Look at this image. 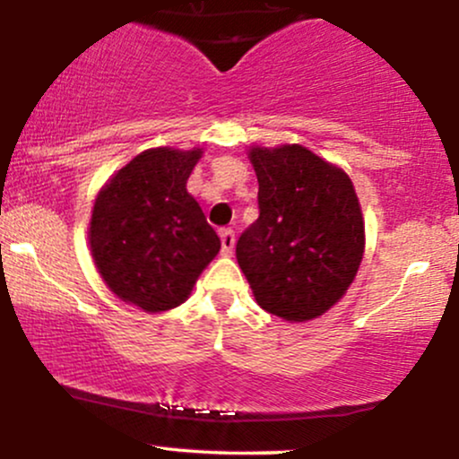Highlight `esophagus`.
Segmentation results:
<instances>
[{
  "label": "esophagus",
  "instance_id": "34e87169",
  "mask_svg": "<svg viewBox=\"0 0 459 459\" xmlns=\"http://www.w3.org/2000/svg\"><path fill=\"white\" fill-rule=\"evenodd\" d=\"M220 241H222V255L229 256L235 247V230L233 229H220Z\"/></svg>",
  "mask_w": 459,
  "mask_h": 459
}]
</instances>
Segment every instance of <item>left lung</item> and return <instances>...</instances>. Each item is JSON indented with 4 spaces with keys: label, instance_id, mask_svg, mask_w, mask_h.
I'll list each match as a JSON object with an SVG mask.
<instances>
[{
    "label": "left lung",
    "instance_id": "obj_1",
    "mask_svg": "<svg viewBox=\"0 0 459 459\" xmlns=\"http://www.w3.org/2000/svg\"><path fill=\"white\" fill-rule=\"evenodd\" d=\"M259 218L237 239V263L263 310L319 317L343 298L365 252L350 177L304 146L252 149Z\"/></svg>",
    "mask_w": 459,
    "mask_h": 459
}]
</instances>
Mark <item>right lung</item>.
I'll use <instances>...</instances> for the list:
<instances>
[{"mask_svg": "<svg viewBox=\"0 0 459 459\" xmlns=\"http://www.w3.org/2000/svg\"><path fill=\"white\" fill-rule=\"evenodd\" d=\"M200 151L151 149L99 194L91 250L108 287L149 313L175 308L220 250V237L187 194Z\"/></svg>", "mask_w": 459, "mask_h": 459, "instance_id": "obj_1", "label": "right lung"}]
</instances>
